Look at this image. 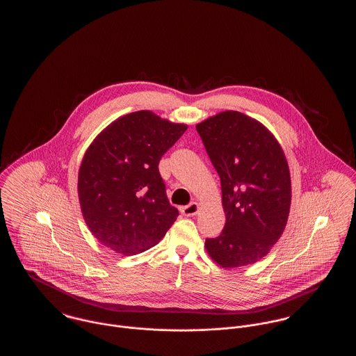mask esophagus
I'll list each match as a JSON object with an SVG mask.
<instances>
[{
  "instance_id": "esophagus-1",
  "label": "esophagus",
  "mask_w": 356,
  "mask_h": 356,
  "mask_svg": "<svg viewBox=\"0 0 356 356\" xmlns=\"http://www.w3.org/2000/svg\"><path fill=\"white\" fill-rule=\"evenodd\" d=\"M199 209H200V205H199V203H196V202L188 204L186 207L180 208V211H181V213L184 216H195L199 212Z\"/></svg>"
}]
</instances>
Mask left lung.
Wrapping results in <instances>:
<instances>
[{
    "label": "left lung",
    "mask_w": 356,
    "mask_h": 356,
    "mask_svg": "<svg viewBox=\"0 0 356 356\" xmlns=\"http://www.w3.org/2000/svg\"><path fill=\"white\" fill-rule=\"evenodd\" d=\"M221 183L225 225L205 240L222 268L254 264L271 251L287 224L291 176L275 136L237 111L220 112L196 125Z\"/></svg>",
    "instance_id": "obj_1"
}]
</instances>
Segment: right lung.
Wrapping results in <instances>:
<instances>
[{"instance_id":"right-lung-1","label":"right lung","mask_w":356,"mask_h":356,"mask_svg":"<svg viewBox=\"0 0 356 356\" xmlns=\"http://www.w3.org/2000/svg\"><path fill=\"white\" fill-rule=\"evenodd\" d=\"M186 128L138 111L115 120L92 141L77 189L85 222L102 245L129 256L167 234L179 211L168 202L159 161Z\"/></svg>"}]
</instances>
